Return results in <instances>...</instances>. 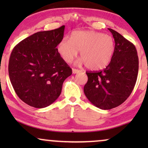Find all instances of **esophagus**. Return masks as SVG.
Segmentation results:
<instances>
[{
  "label": "esophagus",
  "instance_id": "34e87169",
  "mask_svg": "<svg viewBox=\"0 0 148 148\" xmlns=\"http://www.w3.org/2000/svg\"><path fill=\"white\" fill-rule=\"evenodd\" d=\"M72 71H73V74H76V73H79L80 71L78 70V69H73Z\"/></svg>",
  "mask_w": 148,
  "mask_h": 148
}]
</instances>
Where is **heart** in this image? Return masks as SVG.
<instances>
[{
    "label": "heart",
    "mask_w": 148,
    "mask_h": 148,
    "mask_svg": "<svg viewBox=\"0 0 148 148\" xmlns=\"http://www.w3.org/2000/svg\"><path fill=\"white\" fill-rule=\"evenodd\" d=\"M58 52L66 62H71L80 51L77 63L86 64L89 69H102L110 63L114 52V39L109 35L91 30L76 31L71 39L62 38L58 44Z\"/></svg>",
    "instance_id": "heart-1"
}]
</instances>
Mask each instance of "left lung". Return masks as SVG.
Listing matches in <instances>:
<instances>
[{
    "instance_id": "obj_1",
    "label": "left lung",
    "mask_w": 148,
    "mask_h": 148,
    "mask_svg": "<svg viewBox=\"0 0 148 148\" xmlns=\"http://www.w3.org/2000/svg\"><path fill=\"white\" fill-rule=\"evenodd\" d=\"M115 49L110 63L103 71L86 72L88 80L84 94L90 102L102 110L119 106L128 98L134 88L139 70L135 46L110 28Z\"/></svg>"
}]
</instances>
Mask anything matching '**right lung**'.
<instances>
[{"instance_id":"right-lung-1","label":"right lung","mask_w":148,"mask_h":148,"mask_svg":"<svg viewBox=\"0 0 148 148\" xmlns=\"http://www.w3.org/2000/svg\"><path fill=\"white\" fill-rule=\"evenodd\" d=\"M64 27L38 32L20 42L11 54L9 75L18 97L34 108H45L60 96L64 81L72 69L56 46Z\"/></svg>"}]
</instances>
